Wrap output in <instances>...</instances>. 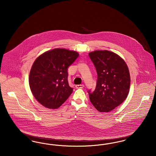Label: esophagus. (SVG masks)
<instances>
[{
    "label": "esophagus",
    "instance_id": "obj_1",
    "mask_svg": "<svg viewBox=\"0 0 156 156\" xmlns=\"http://www.w3.org/2000/svg\"><path fill=\"white\" fill-rule=\"evenodd\" d=\"M75 87L76 88H83L84 87V85L83 84H81V85H76L75 86Z\"/></svg>",
    "mask_w": 156,
    "mask_h": 156
}]
</instances>
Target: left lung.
<instances>
[{"instance_id": "8db88e82", "label": "left lung", "mask_w": 156, "mask_h": 156, "mask_svg": "<svg viewBox=\"0 0 156 156\" xmlns=\"http://www.w3.org/2000/svg\"><path fill=\"white\" fill-rule=\"evenodd\" d=\"M89 56L98 75L94 91L88 90L90 101L98 111H111L128 95L130 85L128 67L118 55L107 50L90 52Z\"/></svg>"}]
</instances>
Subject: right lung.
Masks as SVG:
<instances>
[{
  "label": "right lung",
  "mask_w": 156,
  "mask_h": 156,
  "mask_svg": "<svg viewBox=\"0 0 156 156\" xmlns=\"http://www.w3.org/2000/svg\"><path fill=\"white\" fill-rule=\"evenodd\" d=\"M79 54L74 51L56 48L35 60L30 71L29 85L37 101L49 109H57L73 91L68 82V69Z\"/></svg>",
  "instance_id": "right-lung-1"
}]
</instances>
